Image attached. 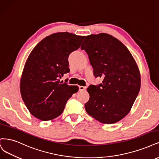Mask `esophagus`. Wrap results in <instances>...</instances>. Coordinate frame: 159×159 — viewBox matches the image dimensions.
I'll return each mask as SVG.
<instances>
[{
  "instance_id": "obj_1",
  "label": "esophagus",
  "mask_w": 159,
  "mask_h": 159,
  "mask_svg": "<svg viewBox=\"0 0 159 159\" xmlns=\"http://www.w3.org/2000/svg\"><path fill=\"white\" fill-rule=\"evenodd\" d=\"M80 91H85L86 89V87L84 86H79Z\"/></svg>"
}]
</instances>
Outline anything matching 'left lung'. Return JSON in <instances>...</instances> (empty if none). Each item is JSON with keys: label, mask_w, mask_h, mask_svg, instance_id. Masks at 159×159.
Listing matches in <instances>:
<instances>
[{"label": "left lung", "mask_w": 159, "mask_h": 159, "mask_svg": "<svg viewBox=\"0 0 159 159\" xmlns=\"http://www.w3.org/2000/svg\"><path fill=\"white\" fill-rule=\"evenodd\" d=\"M88 54L95 78L102 84L87 88L85 104L89 115L103 124H114L129 113L139 92L140 74L127 47L113 36L101 33L85 37L81 46Z\"/></svg>", "instance_id": "obj_1"}]
</instances>
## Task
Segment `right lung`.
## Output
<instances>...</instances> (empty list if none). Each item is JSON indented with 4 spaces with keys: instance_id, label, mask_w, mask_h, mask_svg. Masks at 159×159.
Masks as SVG:
<instances>
[{
    "instance_id": "obj_1",
    "label": "right lung",
    "mask_w": 159,
    "mask_h": 159,
    "mask_svg": "<svg viewBox=\"0 0 159 159\" xmlns=\"http://www.w3.org/2000/svg\"><path fill=\"white\" fill-rule=\"evenodd\" d=\"M85 36L68 32L46 37L33 49L27 58L20 81L22 99L30 113L43 121L58 117L77 85L61 82L68 73V57L80 47Z\"/></svg>"
}]
</instances>
